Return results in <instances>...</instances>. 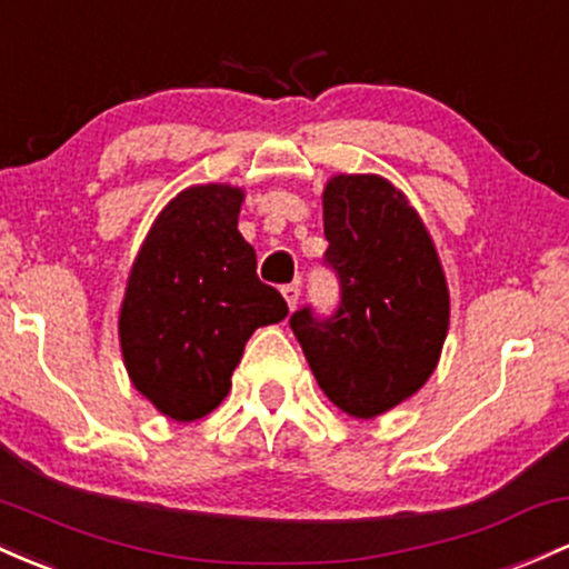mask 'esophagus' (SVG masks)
<instances>
[{"instance_id": "esophagus-1", "label": "esophagus", "mask_w": 569, "mask_h": 569, "mask_svg": "<svg viewBox=\"0 0 569 569\" xmlns=\"http://www.w3.org/2000/svg\"><path fill=\"white\" fill-rule=\"evenodd\" d=\"M280 291H283V297H286V302H289V308L295 310L297 302H299V283H286Z\"/></svg>"}]
</instances>
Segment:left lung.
Returning a JSON list of instances; mask_svg holds the SVG:
<instances>
[{"label":"left lung","instance_id":"8db88e82","mask_svg":"<svg viewBox=\"0 0 569 569\" xmlns=\"http://www.w3.org/2000/svg\"><path fill=\"white\" fill-rule=\"evenodd\" d=\"M323 267L340 299L305 305L289 327L340 410L372 418L416 395L448 332V289L421 218L376 174H337L323 191Z\"/></svg>","mask_w":569,"mask_h":569}]
</instances>
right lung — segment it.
Instances as JSON below:
<instances>
[{
	"label": "right lung",
	"mask_w": 569,
	"mask_h": 569,
	"mask_svg": "<svg viewBox=\"0 0 569 569\" xmlns=\"http://www.w3.org/2000/svg\"><path fill=\"white\" fill-rule=\"evenodd\" d=\"M242 191L178 193L142 242L121 308V348L140 395L174 421L221 405L248 337L283 321L289 305L256 274L237 232Z\"/></svg>",
	"instance_id": "obj_1"
}]
</instances>
